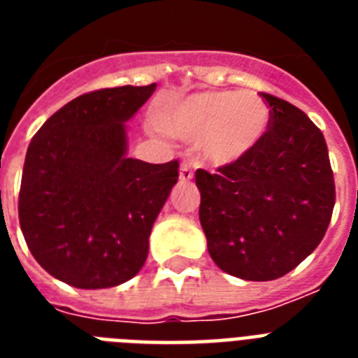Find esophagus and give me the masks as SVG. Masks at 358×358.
<instances>
[{"instance_id": "obj_1", "label": "esophagus", "mask_w": 358, "mask_h": 358, "mask_svg": "<svg viewBox=\"0 0 358 358\" xmlns=\"http://www.w3.org/2000/svg\"><path fill=\"white\" fill-rule=\"evenodd\" d=\"M193 178V169H191L189 163H182V167H180V180L182 182H189Z\"/></svg>"}]
</instances>
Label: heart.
Returning a JSON list of instances; mask_svg holds the SVG:
<instances>
[{
    "label": "heart",
    "mask_w": 358,
    "mask_h": 358,
    "mask_svg": "<svg viewBox=\"0 0 358 358\" xmlns=\"http://www.w3.org/2000/svg\"><path fill=\"white\" fill-rule=\"evenodd\" d=\"M269 109L255 92L210 91L163 109L159 126L187 143L201 141L202 156L224 165L243 157L264 137Z\"/></svg>",
    "instance_id": "1"
}]
</instances>
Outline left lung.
<instances>
[{"label": "left lung", "mask_w": 358, "mask_h": 358, "mask_svg": "<svg viewBox=\"0 0 358 358\" xmlns=\"http://www.w3.org/2000/svg\"><path fill=\"white\" fill-rule=\"evenodd\" d=\"M262 98L269 124L260 143L213 174L195 173L210 256L245 280H275L299 266L327 232L336 196L322 129L282 98Z\"/></svg>", "instance_id": "left-lung-1"}]
</instances>
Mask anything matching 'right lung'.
<instances>
[{"instance_id":"right-lung-1","label":"right lung","mask_w":358,"mask_h":358,"mask_svg":"<svg viewBox=\"0 0 358 358\" xmlns=\"http://www.w3.org/2000/svg\"><path fill=\"white\" fill-rule=\"evenodd\" d=\"M154 91L156 83L85 92L31 139L20 227L35 260L70 286H119L148 256L152 224L178 182L180 163L126 157L124 122Z\"/></svg>"}]
</instances>
